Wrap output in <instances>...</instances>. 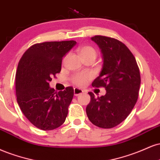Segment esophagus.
Here are the masks:
<instances>
[{
  "mask_svg": "<svg viewBox=\"0 0 160 160\" xmlns=\"http://www.w3.org/2000/svg\"><path fill=\"white\" fill-rule=\"evenodd\" d=\"M83 91L82 89H79V88H74V95L75 96H78L82 93H83Z\"/></svg>",
  "mask_w": 160,
  "mask_h": 160,
  "instance_id": "34e87169",
  "label": "esophagus"
}]
</instances>
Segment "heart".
<instances>
[{"label":"heart","instance_id":"obj_1","mask_svg":"<svg viewBox=\"0 0 160 160\" xmlns=\"http://www.w3.org/2000/svg\"><path fill=\"white\" fill-rule=\"evenodd\" d=\"M78 52H79V54L82 58L89 55H93L96 57V55H97V52H96L95 48H93V47L89 46L81 47V48H78ZM66 59H67V57L64 58L63 62H65ZM90 78H91V75L90 74L79 72L75 74L72 77L71 80H72V83L77 86H83L87 83V82Z\"/></svg>","mask_w":160,"mask_h":160}]
</instances>
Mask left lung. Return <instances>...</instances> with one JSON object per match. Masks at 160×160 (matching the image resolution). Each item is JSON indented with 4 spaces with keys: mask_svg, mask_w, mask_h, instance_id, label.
<instances>
[{
    "mask_svg": "<svg viewBox=\"0 0 160 160\" xmlns=\"http://www.w3.org/2000/svg\"><path fill=\"white\" fill-rule=\"evenodd\" d=\"M102 54L103 64L92 86L103 87L106 95L95 97L89 92L91 102L86 108L88 119L100 128L116 127L128 117L138 97L141 84L139 68L132 52L118 39L94 36Z\"/></svg>",
    "mask_w": 160,
    "mask_h": 160,
    "instance_id": "obj_1",
    "label": "left lung"
}]
</instances>
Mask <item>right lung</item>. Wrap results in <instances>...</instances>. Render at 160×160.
I'll list each match as a JSON object with an SVG mask.
<instances>
[{
  "mask_svg": "<svg viewBox=\"0 0 160 160\" xmlns=\"http://www.w3.org/2000/svg\"><path fill=\"white\" fill-rule=\"evenodd\" d=\"M74 40L37 43L20 59L16 75L17 102L27 119L42 130H52L64 123L74 90L56 92L49 87L52 77L61 69L63 57Z\"/></svg>",
  "mask_w": 160,
  "mask_h": 160,
  "instance_id": "right-lung-1",
  "label": "right lung"
}]
</instances>
